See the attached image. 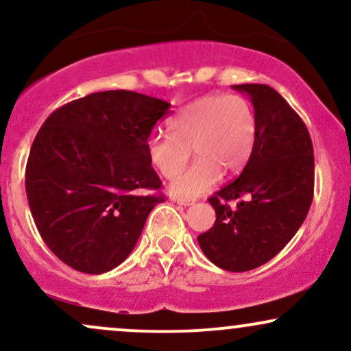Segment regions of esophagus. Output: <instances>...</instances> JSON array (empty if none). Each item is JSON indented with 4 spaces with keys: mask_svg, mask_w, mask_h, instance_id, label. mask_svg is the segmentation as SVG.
<instances>
[{
    "mask_svg": "<svg viewBox=\"0 0 351 351\" xmlns=\"http://www.w3.org/2000/svg\"><path fill=\"white\" fill-rule=\"evenodd\" d=\"M171 201H173V203H176V204H181V206H189V204H195V201H193V199H183V198H173Z\"/></svg>",
    "mask_w": 351,
    "mask_h": 351,
    "instance_id": "34e87169",
    "label": "esophagus"
}]
</instances>
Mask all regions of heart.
I'll list each match as a JSON object with an SVG mask.
<instances>
[{"instance_id":"b5f03b06","label":"heart","mask_w":351,"mask_h":351,"mask_svg":"<svg viewBox=\"0 0 351 351\" xmlns=\"http://www.w3.org/2000/svg\"><path fill=\"white\" fill-rule=\"evenodd\" d=\"M170 135H153L147 143L148 162L171 178L189 160L196 163L168 184L180 198H198L219 181L221 173L234 175L251 158L256 142V117L241 95H206L189 102L168 122Z\"/></svg>"}]
</instances>
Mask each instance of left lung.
<instances>
[{
    "instance_id": "obj_1",
    "label": "left lung",
    "mask_w": 351,
    "mask_h": 351,
    "mask_svg": "<svg viewBox=\"0 0 351 351\" xmlns=\"http://www.w3.org/2000/svg\"><path fill=\"white\" fill-rule=\"evenodd\" d=\"M247 94L256 142L241 175L209 198L215 226L198 236L204 256L229 272H245L277 256L295 236L313 199V147L308 130L277 90L232 86ZM239 199L236 210L227 201Z\"/></svg>"
}]
</instances>
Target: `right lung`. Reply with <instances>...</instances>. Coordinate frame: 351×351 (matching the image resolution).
<instances>
[{
    "label": "right lung",
    "mask_w": 351,
    "mask_h": 351,
    "mask_svg": "<svg viewBox=\"0 0 351 351\" xmlns=\"http://www.w3.org/2000/svg\"><path fill=\"white\" fill-rule=\"evenodd\" d=\"M170 104L106 90L47 117L26 165V193L43 241L69 267L112 271L130 256L153 208L165 201L147 156Z\"/></svg>",
    "instance_id": "obj_1"
}]
</instances>
